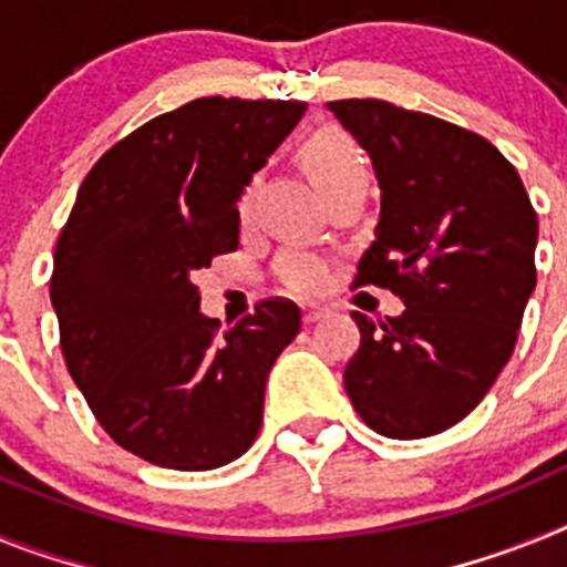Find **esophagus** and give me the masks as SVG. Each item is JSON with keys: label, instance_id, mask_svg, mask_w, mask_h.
<instances>
[{"label": "esophagus", "instance_id": "34e87169", "mask_svg": "<svg viewBox=\"0 0 567 567\" xmlns=\"http://www.w3.org/2000/svg\"><path fill=\"white\" fill-rule=\"evenodd\" d=\"M329 309L327 307H318V303H307L303 307V323H318L320 318H327Z\"/></svg>", "mask_w": 567, "mask_h": 567}]
</instances>
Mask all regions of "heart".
<instances>
[{
    "mask_svg": "<svg viewBox=\"0 0 567 567\" xmlns=\"http://www.w3.org/2000/svg\"><path fill=\"white\" fill-rule=\"evenodd\" d=\"M298 158L307 169V175L312 178L315 187L323 195L332 193L334 187H340L343 182H349L352 175L365 173L363 155L354 147V142L343 130L338 127H320L312 135L303 138L298 150ZM249 202H252V184L244 189L240 195L238 209L240 215H247ZM275 272H278L280 284L292 292H318L329 278V264L320 258L318 252L307 247H289L278 255V264H275Z\"/></svg>",
    "mask_w": 567,
    "mask_h": 567,
    "instance_id": "heart-1",
    "label": "heart"
}]
</instances>
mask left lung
I'll use <instances>...</instances> for the list:
<instances>
[{"mask_svg":"<svg viewBox=\"0 0 567 567\" xmlns=\"http://www.w3.org/2000/svg\"><path fill=\"white\" fill-rule=\"evenodd\" d=\"M369 153L380 221L354 287L392 289L403 315L352 312L343 385L369 429L420 440L477 409L508 363L537 287V213L488 138L380 99L329 102Z\"/></svg>","mask_w":567,"mask_h":567,"instance_id":"8db88e82","label":"left lung"}]
</instances>
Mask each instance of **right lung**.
<instances>
[{
    "label": "right lung",
    "mask_w": 567,
    "mask_h": 567,
    "mask_svg": "<svg viewBox=\"0 0 567 567\" xmlns=\"http://www.w3.org/2000/svg\"><path fill=\"white\" fill-rule=\"evenodd\" d=\"M307 104L195 99L155 115L93 164L53 255L50 300L70 378L104 432L175 471L238 460L264 389L300 332L287 298L229 332L198 312L195 272L238 249V198Z\"/></svg>",
    "instance_id": "obj_1"
}]
</instances>
